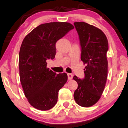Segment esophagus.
<instances>
[{
  "mask_svg": "<svg viewBox=\"0 0 128 128\" xmlns=\"http://www.w3.org/2000/svg\"><path fill=\"white\" fill-rule=\"evenodd\" d=\"M67 75H68V80H72V79L73 75H72L71 74H68Z\"/></svg>",
  "mask_w": 128,
  "mask_h": 128,
  "instance_id": "1",
  "label": "esophagus"
}]
</instances>
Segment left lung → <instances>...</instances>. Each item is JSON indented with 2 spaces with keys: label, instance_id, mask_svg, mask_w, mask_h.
<instances>
[{
  "label": "left lung",
  "instance_id": "8db88e82",
  "mask_svg": "<svg viewBox=\"0 0 128 128\" xmlns=\"http://www.w3.org/2000/svg\"><path fill=\"white\" fill-rule=\"evenodd\" d=\"M81 46V59L86 64L85 77L80 80L74 76L78 88L74 97L78 105L91 107L101 98L107 79L108 61L107 52L108 43L102 30L84 22H74Z\"/></svg>",
  "mask_w": 128,
  "mask_h": 128
}]
</instances>
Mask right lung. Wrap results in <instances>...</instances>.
<instances>
[{"label":"right lung","instance_id":"1","mask_svg":"<svg viewBox=\"0 0 128 128\" xmlns=\"http://www.w3.org/2000/svg\"><path fill=\"white\" fill-rule=\"evenodd\" d=\"M74 28L66 22L39 25L23 40L19 53L20 82L29 103L41 111L57 102L58 91L67 81L66 73L57 74L47 68L46 60L56 55V44Z\"/></svg>","mask_w":128,"mask_h":128}]
</instances>
